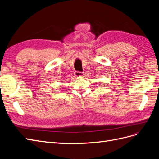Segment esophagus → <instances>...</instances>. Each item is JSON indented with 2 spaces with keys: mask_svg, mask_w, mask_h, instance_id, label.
<instances>
[{
  "mask_svg": "<svg viewBox=\"0 0 159 159\" xmlns=\"http://www.w3.org/2000/svg\"><path fill=\"white\" fill-rule=\"evenodd\" d=\"M75 75L76 76H81L83 75V73L82 72H79V71H75Z\"/></svg>",
  "mask_w": 159,
  "mask_h": 159,
  "instance_id": "esophagus-1",
  "label": "esophagus"
}]
</instances>
